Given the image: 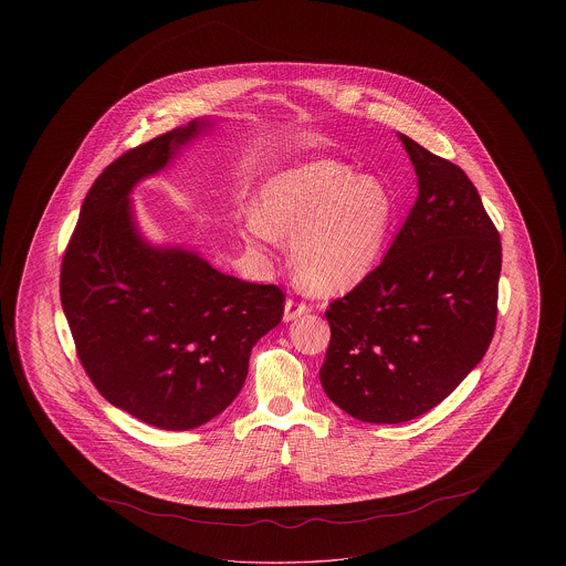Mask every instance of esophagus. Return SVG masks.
<instances>
[{
  "label": "esophagus",
  "instance_id": "34e87169",
  "mask_svg": "<svg viewBox=\"0 0 566 566\" xmlns=\"http://www.w3.org/2000/svg\"><path fill=\"white\" fill-rule=\"evenodd\" d=\"M307 312H310V305H307L305 301L289 298V301H286V305H284V321H286V323H291V321H296V318L305 316Z\"/></svg>",
  "mask_w": 566,
  "mask_h": 566
}]
</instances>
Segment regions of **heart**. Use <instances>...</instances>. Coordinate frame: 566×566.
<instances>
[{"instance_id": "heart-1", "label": "heart", "mask_w": 566, "mask_h": 566, "mask_svg": "<svg viewBox=\"0 0 566 566\" xmlns=\"http://www.w3.org/2000/svg\"><path fill=\"white\" fill-rule=\"evenodd\" d=\"M395 220L390 190L342 163L314 161L270 178L254 212L240 220L250 248L293 238L296 282L316 295H339L376 270Z\"/></svg>"}]
</instances>
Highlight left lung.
I'll list each match as a JSON object with an SVG mask.
<instances>
[{
    "mask_svg": "<svg viewBox=\"0 0 566 566\" xmlns=\"http://www.w3.org/2000/svg\"><path fill=\"white\" fill-rule=\"evenodd\" d=\"M418 199L384 261L328 303L326 397L371 424L413 420L454 392L496 328L501 238L469 176L401 134Z\"/></svg>",
    "mask_w": 566,
    "mask_h": 566,
    "instance_id": "obj_1",
    "label": "left lung"
}]
</instances>
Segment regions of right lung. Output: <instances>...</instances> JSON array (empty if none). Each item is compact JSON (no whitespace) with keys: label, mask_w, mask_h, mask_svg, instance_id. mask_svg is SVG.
I'll list each match as a JSON object with an SVG mask.
<instances>
[{"label":"right lung","mask_w":566,"mask_h":566,"mask_svg":"<svg viewBox=\"0 0 566 566\" xmlns=\"http://www.w3.org/2000/svg\"><path fill=\"white\" fill-rule=\"evenodd\" d=\"M206 123L129 148L86 192L61 263V305L104 399L144 424L189 431L240 395L252 346L284 316L275 284H250L137 233L129 192Z\"/></svg>","instance_id":"obj_1"}]
</instances>
